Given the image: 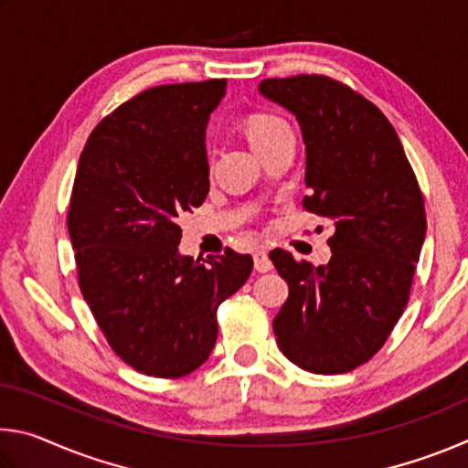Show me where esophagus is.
<instances>
[{
	"label": "esophagus",
	"mask_w": 468,
	"mask_h": 468,
	"mask_svg": "<svg viewBox=\"0 0 468 468\" xmlns=\"http://www.w3.org/2000/svg\"><path fill=\"white\" fill-rule=\"evenodd\" d=\"M253 266H256L258 272H271L272 271V262H271V258H268V251H266L264 245H260L256 253H253Z\"/></svg>",
	"instance_id": "esophagus-1"
}]
</instances>
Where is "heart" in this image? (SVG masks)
<instances>
[{
    "label": "heart",
    "instance_id": "obj_1",
    "mask_svg": "<svg viewBox=\"0 0 468 468\" xmlns=\"http://www.w3.org/2000/svg\"><path fill=\"white\" fill-rule=\"evenodd\" d=\"M287 128V122L271 113H253L245 120V136H248L250 144L256 148L258 153L276 136V133Z\"/></svg>",
    "mask_w": 468,
    "mask_h": 468
}]
</instances>
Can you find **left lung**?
I'll list each match as a JSON object with an SVG mask.
<instances>
[{
	"label": "left lung",
	"mask_w": 468,
	"mask_h": 468,
	"mask_svg": "<svg viewBox=\"0 0 468 468\" xmlns=\"http://www.w3.org/2000/svg\"><path fill=\"white\" fill-rule=\"evenodd\" d=\"M260 92L297 117L305 142L303 208L332 220L326 266L272 250L289 299L272 322L284 357L345 374L384 346L409 303L425 239V204L392 123L328 76L268 78Z\"/></svg>",
	"instance_id": "obj_1"
}]
</instances>
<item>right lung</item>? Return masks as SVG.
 <instances>
[{
  "label": "right lung",
  "mask_w": 468,
  "mask_h": 468,
  "mask_svg": "<svg viewBox=\"0 0 468 468\" xmlns=\"http://www.w3.org/2000/svg\"><path fill=\"white\" fill-rule=\"evenodd\" d=\"M227 80L154 86L92 130L68 210L78 284L111 348L140 374L181 378L210 357L217 310L250 253L181 256L176 218L208 196L206 125Z\"/></svg>",
  "instance_id": "1"
}]
</instances>
